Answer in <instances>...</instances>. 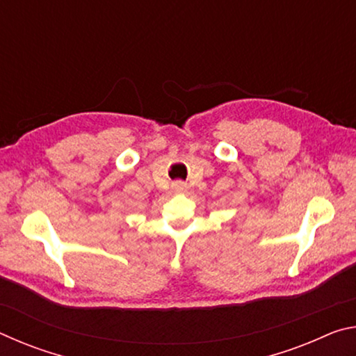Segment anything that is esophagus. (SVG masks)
Listing matches in <instances>:
<instances>
[{
  "instance_id": "1",
  "label": "esophagus",
  "mask_w": 356,
  "mask_h": 356,
  "mask_svg": "<svg viewBox=\"0 0 356 356\" xmlns=\"http://www.w3.org/2000/svg\"><path fill=\"white\" fill-rule=\"evenodd\" d=\"M176 188L177 190H182L184 188V184L182 182H176Z\"/></svg>"
}]
</instances>
